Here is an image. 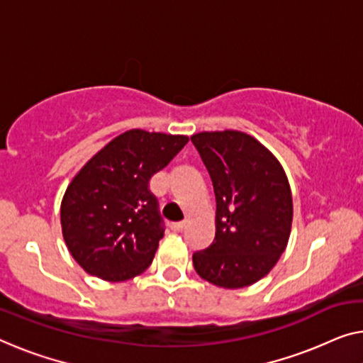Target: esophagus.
Here are the masks:
<instances>
[{"mask_svg":"<svg viewBox=\"0 0 363 363\" xmlns=\"http://www.w3.org/2000/svg\"><path fill=\"white\" fill-rule=\"evenodd\" d=\"M184 228H186V221H177V223H171L172 231H182Z\"/></svg>","mask_w":363,"mask_h":363,"instance_id":"34e87169","label":"esophagus"}]
</instances>
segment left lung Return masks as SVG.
<instances>
[{"mask_svg":"<svg viewBox=\"0 0 363 363\" xmlns=\"http://www.w3.org/2000/svg\"><path fill=\"white\" fill-rule=\"evenodd\" d=\"M191 140L216 199L215 240L194 254V269L216 286H250L272 270L289 242V179L279 160L245 132H200Z\"/></svg>","mask_w":363,"mask_h":363,"instance_id":"1","label":"left lung"}]
</instances>
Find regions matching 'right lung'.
<instances>
[{"label": "right lung", "instance_id": "obj_1", "mask_svg": "<svg viewBox=\"0 0 363 363\" xmlns=\"http://www.w3.org/2000/svg\"><path fill=\"white\" fill-rule=\"evenodd\" d=\"M187 142L186 135L127 130L73 177L62 200V233L86 272L123 282L150 267L164 228L148 184Z\"/></svg>", "mask_w": 363, "mask_h": 363}]
</instances>
